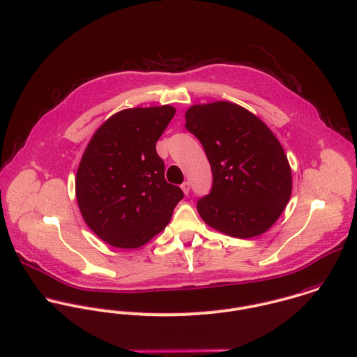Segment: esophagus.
<instances>
[{
  "label": "esophagus",
  "instance_id": "esophagus-1",
  "mask_svg": "<svg viewBox=\"0 0 357 357\" xmlns=\"http://www.w3.org/2000/svg\"><path fill=\"white\" fill-rule=\"evenodd\" d=\"M181 188H183L184 194L188 195V192H190V183H188V181H184V183L181 184Z\"/></svg>",
  "mask_w": 357,
  "mask_h": 357
}]
</instances>
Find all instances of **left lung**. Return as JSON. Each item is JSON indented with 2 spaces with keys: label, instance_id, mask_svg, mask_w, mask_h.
Masks as SVG:
<instances>
[{
  "label": "left lung",
  "instance_id": "1",
  "mask_svg": "<svg viewBox=\"0 0 357 357\" xmlns=\"http://www.w3.org/2000/svg\"><path fill=\"white\" fill-rule=\"evenodd\" d=\"M211 163L213 183L197 202L204 222L227 236L266 231L291 195V170L273 132L255 114L230 102L194 105L185 112Z\"/></svg>",
  "mask_w": 357,
  "mask_h": 357
}]
</instances>
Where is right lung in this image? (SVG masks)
<instances>
[{"label":"right lung","instance_id":"obj_1","mask_svg":"<svg viewBox=\"0 0 357 357\" xmlns=\"http://www.w3.org/2000/svg\"><path fill=\"white\" fill-rule=\"evenodd\" d=\"M173 106L113 114L89 141L75 178L79 211L91 230L117 248H138L170 222L184 194L165 178L156 142Z\"/></svg>","mask_w":357,"mask_h":357}]
</instances>
